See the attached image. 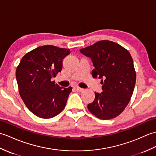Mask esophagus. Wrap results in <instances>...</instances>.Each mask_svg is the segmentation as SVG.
Listing matches in <instances>:
<instances>
[{
  "mask_svg": "<svg viewBox=\"0 0 156 156\" xmlns=\"http://www.w3.org/2000/svg\"><path fill=\"white\" fill-rule=\"evenodd\" d=\"M75 90H76V91H83V88H81V87H79V86H77V85H76V86H75Z\"/></svg>",
  "mask_w": 156,
  "mask_h": 156,
  "instance_id": "obj_1",
  "label": "esophagus"
}]
</instances>
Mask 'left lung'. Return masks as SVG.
<instances>
[{
    "instance_id": "1",
    "label": "left lung",
    "mask_w": 156,
    "mask_h": 156,
    "mask_svg": "<svg viewBox=\"0 0 156 156\" xmlns=\"http://www.w3.org/2000/svg\"><path fill=\"white\" fill-rule=\"evenodd\" d=\"M91 58L94 77L101 79L103 91L95 92V99L87 105L93 115L101 119L118 116L129 103L136 81L133 62L129 51L110 41H100L80 49Z\"/></svg>"
}]
</instances>
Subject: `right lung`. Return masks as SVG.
<instances>
[{
    "instance_id": "right-lung-1",
    "label": "right lung",
    "mask_w": 156,
    "mask_h": 156,
    "mask_svg": "<svg viewBox=\"0 0 156 156\" xmlns=\"http://www.w3.org/2000/svg\"><path fill=\"white\" fill-rule=\"evenodd\" d=\"M69 49L53 45L39 47L27 53L16 70L19 94L34 115L49 119L66 105L72 87H60L51 80L61 71L63 59Z\"/></svg>"
}]
</instances>
